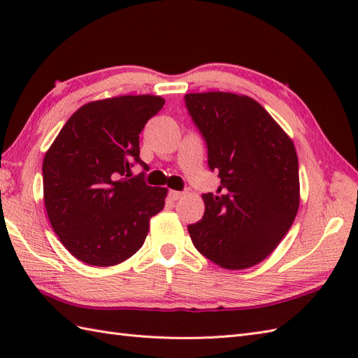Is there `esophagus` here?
Segmentation results:
<instances>
[{
	"instance_id": "34e87169",
	"label": "esophagus",
	"mask_w": 358,
	"mask_h": 358,
	"mask_svg": "<svg viewBox=\"0 0 358 358\" xmlns=\"http://www.w3.org/2000/svg\"><path fill=\"white\" fill-rule=\"evenodd\" d=\"M185 195V192H180V191H169V196L171 199L173 200V201H177V200H180L181 196Z\"/></svg>"
}]
</instances>
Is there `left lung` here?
<instances>
[{"label":"left lung","instance_id":"obj_1","mask_svg":"<svg viewBox=\"0 0 358 358\" xmlns=\"http://www.w3.org/2000/svg\"><path fill=\"white\" fill-rule=\"evenodd\" d=\"M186 109L218 172L217 195L187 231L194 246L224 269L263 262L299 210V158L291 138L255 100L227 92L185 95Z\"/></svg>","mask_w":358,"mask_h":358}]
</instances>
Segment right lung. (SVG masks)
Returning <instances> with one entry per match:
<instances>
[{
	"mask_svg": "<svg viewBox=\"0 0 358 358\" xmlns=\"http://www.w3.org/2000/svg\"><path fill=\"white\" fill-rule=\"evenodd\" d=\"M154 95L87 103L67 120L43 162L44 204L64 248L90 266H113L138 250L149 220L164 208L166 187H152L140 164V134L162 110Z\"/></svg>",
	"mask_w": 358,
	"mask_h": 358,
	"instance_id": "obj_1",
	"label": "right lung"
}]
</instances>
